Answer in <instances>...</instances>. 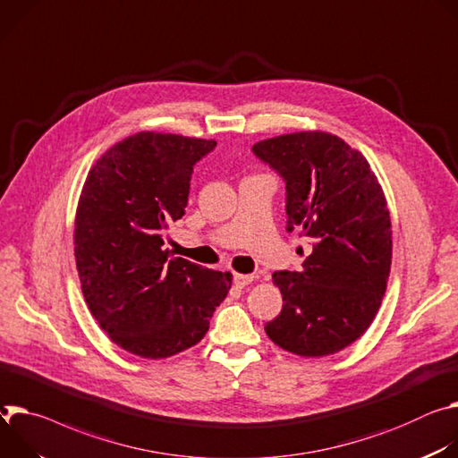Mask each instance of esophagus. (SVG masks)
<instances>
[{
	"label": "esophagus",
	"mask_w": 458,
	"mask_h": 458,
	"mask_svg": "<svg viewBox=\"0 0 458 458\" xmlns=\"http://www.w3.org/2000/svg\"><path fill=\"white\" fill-rule=\"evenodd\" d=\"M252 275H240V273H234L233 275V280H234V284H236V287H245L247 284H250L252 282Z\"/></svg>",
	"instance_id": "1"
}]
</instances>
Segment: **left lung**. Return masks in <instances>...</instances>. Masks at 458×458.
<instances>
[{"mask_svg": "<svg viewBox=\"0 0 458 458\" xmlns=\"http://www.w3.org/2000/svg\"><path fill=\"white\" fill-rule=\"evenodd\" d=\"M285 182L287 231L311 243L301 271H278L284 306L267 336L300 357H326L371 326L391 269V220L384 191L359 150L322 131L252 145Z\"/></svg>", "mask_w": 458, "mask_h": 458, "instance_id": "obj_1", "label": "left lung"}]
</instances>
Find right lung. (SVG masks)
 <instances>
[{
    "instance_id": "obj_1",
    "label": "right lung",
    "mask_w": 458,
    "mask_h": 458,
    "mask_svg": "<svg viewBox=\"0 0 458 458\" xmlns=\"http://www.w3.org/2000/svg\"><path fill=\"white\" fill-rule=\"evenodd\" d=\"M215 147L143 131L113 145L81 189L74 257L85 301L111 340L141 359L198 344L231 289V273L164 250V231L185 215L192 167Z\"/></svg>"
}]
</instances>
